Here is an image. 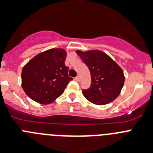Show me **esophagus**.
<instances>
[{
  "label": "esophagus",
  "instance_id": "obj_1",
  "mask_svg": "<svg viewBox=\"0 0 153 153\" xmlns=\"http://www.w3.org/2000/svg\"><path fill=\"white\" fill-rule=\"evenodd\" d=\"M75 80H76L77 82H79V81H80V77L79 76H77L76 78H75Z\"/></svg>",
  "mask_w": 153,
  "mask_h": 153
}]
</instances>
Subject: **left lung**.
Listing matches in <instances>:
<instances>
[{
	"label": "left lung",
	"instance_id": "1",
	"mask_svg": "<svg viewBox=\"0 0 153 153\" xmlns=\"http://www.w3.org/2000/svg\"><path fill=\"white\" fill-rule=\"evenodd\" d=\"M76 53L90 70L91 85L82 94L90 102L104 105L112 102L120 94L125 81L122 68L108 55L100 50Z\"/></svg>",
	"mask_w": 153,
	"mask_h": 153
}]
</instances>
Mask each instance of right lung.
<instances>
[{
	"instance_id": "obj_1",
	"label": "right lung",
	"mask_w": 153,
	"mask_h": 153,
	"mask_svg": "<svg viewBox=\"0 0 153 153\" xmlns=\"http://www.w3.org/2000/svg\"><path fill=\"white\" fill-rule=\"evenodd\" d=\"M66 51L50 49L39 53L23 66L22 88L29 97L41 104L53 102L73 79L65 65Z\"/></svg>"
}]
</instances>
